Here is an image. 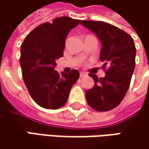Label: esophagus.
<instances>
[{
    "label": "esophagus",
    "mask_w": 149,
    "mask_h": 149,
    "mask_svg": "<svg viewBox=\"0 0 149 149\" xmlns=\"http://www.w3.org/2000/svg\"><path fill=\"white\" fill-rule=\"evenodd\" d=\"M86 74L85 73H84V72H80V77H85Z\"/></svg>",
    "instance_id": "obj_1"
}]
</instances>
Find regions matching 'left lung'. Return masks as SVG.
Returning <instances> with one entry per match:
<instances>
[{"label":"left lung","mask_w":149,"mask_h":149,"mask_svg":"<svg viewBox=\"0 0 149 149\" xmlns=\"http://www.w3.org/2000/svg\"><path fill=\"white\" fill-rule=\"evenodd\" d=\"M81 24L102 42L100 61L106 73L100 78L89 74L95 85L86 91V101L95 111H110L123 101L130 86L136 65L134 41L128 33L106 22L83 20Z\"/></svg>","instance_id":"8db88e82"}]
</instances>
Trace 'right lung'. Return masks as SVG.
<instances>
[{
	"instance_id": "add662e5",
	"label": "right lung",
	"mask_w": 149,
	"mask_h": 149,
	"mask_svg": "<svg viewBox=\"0 0 149 149\" xmlns=\"http://www.w3.org/2000/svg\"><path fill=\"white\" fill-rule=\"evenodd\" d=\"M80 20L60 17L38 25L26 36L20 47L22 77L35 102L46 109H58L68 100L79 78L77 70L61 75L55 61L63 56L65 37Z\"/></svg>"
}]
</instances>
